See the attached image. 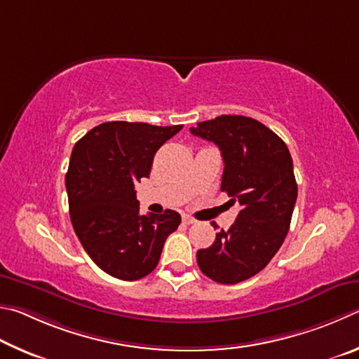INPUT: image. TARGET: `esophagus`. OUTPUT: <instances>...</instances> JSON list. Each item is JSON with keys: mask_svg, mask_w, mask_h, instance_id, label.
<instances>
[{"mask_svg": "<svg viewBox=\"0 0 359 359\" xmlns=\"http://www.w3.org/2000/svg\"><path fill=\"white\" fill-rule=\"evenodd\" d=\"M183 222L187 224V225H191V224H196L197 221H196V219H194L192 216H187V215H186V216H183Z\"/></svg>", "mask_w": 359, "mask_h": 359, "instance_id": "obj_1", "label": "esophagus"}]
</instances>
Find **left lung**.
<instances>
[{
    "label": "left lung",
    "mask_w": 359,
    "mask_h": 359,
    "mask_svg": "<svg viewBox=\"0 0 359 359\" xmlns=\"http://www.w3.org/2000/svg\"><path fill=\"white\" fill-rule=\"evenodd\" d=\"M191 132L221 149V191L241 208L212 246L198 250L197 263L210 279L233 285L260 273L285 240L298 196L293 161L284 140L254 118L222 115Z\"/></svg>",
    "instance_id": "1"
}]
</instances>
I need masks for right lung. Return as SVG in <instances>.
I'll list each match as a JSON object with an SVG mask.
<instances>
[{"label": "right lung", "mask_w": 359, "mask_h": 359, "mask_svg": "<svg viewBox=\"0 0 359 359\" xmlns=\"http://www.w3.org/2000/svg\"><path fill=\"white\" fill-rule=\"evenodd\" d=\"M183 126L109 121L75 143L66 173L71 222L81 246L107 274L137 280L157 266L173 210L142 216L134 184L148 178L156 151Z\"/></svg>", "instance_id": "1"}]
</instances>
